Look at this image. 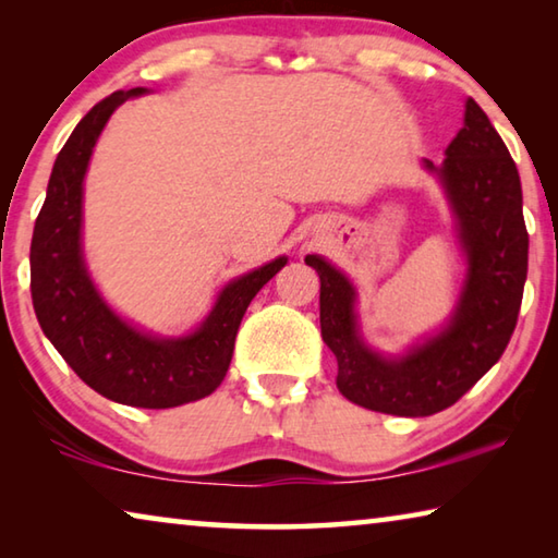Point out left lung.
I'll return each mask as SVG.
<instances>
[{
  "label": "left lung",
  "instance_id": "8db88e82",
  "mask_svg": "<svg viewBox=\"0 0 558 558\" xmlns=\"http://www.w3.org/2000/svg\"><path fill=\"white\" fill-rule=\"evenodd\" d=\"M430 172L446 186L468 280L442 332L403 356H381L359 337L356 292L325 258L305 263L319 276V327L337 356V389L344 399L391 415H433L456 403L493 369L517 327L526 280L529 233L514 159L475 100L465 125Z\"/></svg>",
  "mask_w": 558,
  "mask_h": 558
}]
</instances>
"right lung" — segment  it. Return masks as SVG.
<instances>
[{
    "instance_id": "add662e5",
    "label": "right lung",
    "mask_w": 558,
    "mask_h": 558,
    "mask_svg": "<svg viewBox=\"0 0 558 558\" xmlns=\"http://www.w3.org/2000/svg\"><path fill=\"white\" fill-rule=\"evenodd\" d=\"M145 88L116 90L88 110L56 157L32 239V300L44 335L93 391L137 409H172L216 391L251 300L288 258L251 270L219 292L192 335L162 339L120 319L83 263V177L112 110Z\"/></svg>"
}]
</instances>
